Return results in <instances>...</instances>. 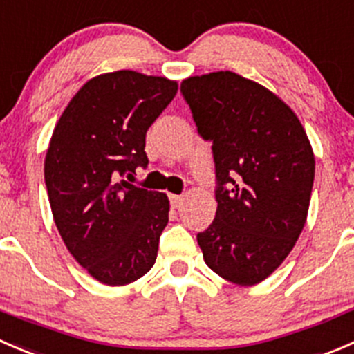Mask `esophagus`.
I'll use <instances>...</instances> for the list:
<instances>
[{"mask_svg":"<svg viewBox=\"0 0 354 354\" xmlns=\"http://www.w3.org/2000/svg\"><path fill=\"white\" fill-rule=\"evenodd\" d=\"M169 202L174 209L181 207V204H183V195H169Z\"/></svg>","mask_w":354,"mask_h":354,"instance_id":"1","label":"esophagus"}]
</instances>
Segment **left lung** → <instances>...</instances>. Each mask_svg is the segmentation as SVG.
Segmentation results:
<instances>
[{"instance_id":"8db88e82","label":"left lung","mask_w":354,"mask_h":354,"mask_svg":"<svg viewBox=\"0 0 354 354\" xmlns=\"http://www.w3.org/2000/svg\"><path fill=\"white\" fill-rule=\"evenodd\" d=\"M181 95L212 142L218 209L197 233L205 264L236 286L263 282L306 223L315 180L306 131L289 105L235 72L185 79Z\"/></svg>"}]
</instances>
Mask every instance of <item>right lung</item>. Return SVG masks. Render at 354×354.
Returning <instances> with one entry per match:
<instances>
[{"mask_svg": "<svg viewBox=\"0 0 354 354\" xmlns=\"http://www.w3.org/2000/svg\"><path fill=\"white\" fill-rule=\"evenodd\" d=\"M176 91V81L135 71L97 75L51 135L44 183L55 225L74 259L105 286L135 282L156 263L169 201L121 178L147 167V131Z\"/></svg>", "mask_w": 354, "mask_h": 354, "instance_id": "1", "label": "right lung"}]
</instances>
